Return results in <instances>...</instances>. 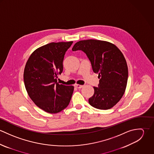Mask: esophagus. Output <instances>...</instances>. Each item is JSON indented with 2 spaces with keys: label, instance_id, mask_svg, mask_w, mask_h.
<instances>
[{
  "label": "esophagus",
  "instance_id": "obj_1",
  "mask_svg": "<svg viewBox=\"0 0 154 154\" xmlns=\"http://www.w3.org/2000/svg\"><path fill=\"white\" fill-rule=\"evenodd\" d=\"M75 87L77 88H81L83 87V85H79V84H75Z\"/></svg>",
  "mask_w": 154,
  "mask_h": 154
}]
</instances>
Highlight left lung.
Here are the masks:
<instances>
[{"label": "left lung", "instance_id": "left-lung-1", "mask_svg": "<svg viewBox=\"0 0 154 154\" xmlns=\"http://www.w3.org/2000/svg\"><path fill=\"white\" fill-rule=\"evenodd\" d=\"M72 50L87 54L94 72L100 79L98 87H94L89 104L100 110L112 108L122 98L127 86L128 68L122 51L110 42L92 39L76 43Z\"/></svg>", "mask_w": 154, "mask_h": 154}]
</instances>
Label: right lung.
I'll list each match as a JSON object with an SVG mask.
<instances>
[{"label":"right lung","mask_w":154,"mask_h":154,"mask_svg":"<svg viewBox=\"0 0 154 154\" xmlns=\"http://www.w3.org/2000/svg\"><path fill=\"white\" fill-rule=\"evenodd\" d=\"M73 42L50 43L37 48L28 58L23 72L27 93L40 109L57 113L67 107L73 86L57 83V75L63 72V62Z\"/></svg>","instance_id":"right-lung-1"}]
</instances>
